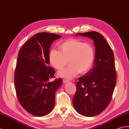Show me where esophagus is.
Segmentation results:
<instances>
[{
	"label": "esophagus",
	"mask_w": 129,
	"mask_h": 129,
	"mask_svg": "<svg viewBox=\"0 0 129 129\" xmlns=\"http://www.w3.org/2000/svg\"><path fill=\"white\" fill-rule=\"evenodd\" d=\"M70 81H68V80H65V79H64V80H63V82L64 83H68V82H69Z\"/></svg>",
	"instance_id": "esophagus-1"
}]
</instances>
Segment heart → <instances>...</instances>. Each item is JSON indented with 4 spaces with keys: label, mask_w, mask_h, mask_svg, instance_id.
<instances>
[{
    "label": "heart",
    "mask_w": 129,
    "mask_h": 129,
    "mask_svg": "<svg viewBox=\"0 0 129 129\" xmlns=\"http://www.w3.org/2000/svg\"><path fill=\"white\" fill-rule=\"evenodd\" d=\"M59 48L60 51L54 48L51 49L48 55L50 63L58 71L65 67L68 61L70 66L59 72V77L71 79L79 72L87 73L92 66L95 51L91 44L71 39L61 43Z\"/></svg>",
    "instance_id": "heart-1"
}]
</instances>
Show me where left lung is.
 <instances>
[{
  "mask_svg": "<svg viewBox=\"0 0 129 129\" xmlns=\"http://www.w3.org/2000/svg\"><path fill=\"white\" fill-rule=\"evenodd\" d=\"M92 39L95 47L94 66L76 83L72 102L78 113L92 117L106 109L111 100L116 82L114 56L112 50L100 33L97 31L79 33Z\"/></svg>",
  "mask_w": 129,
  "mask_h": 129,
  "instance_id": "1",
  "label": "left lung"
}]
</instances>
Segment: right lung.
I'll return each instance as SVG.
<instances>
[{
	"label": "right lung",
	"instance_id": "obj_1",
	"mask_svg": "<svg viewBox=\"0 0 129 129\" xmlns=\"http://www.w3.org/2000/svg\"><path fill=\"white\" fill-rule=\"evenodd\" d=\"M61 37L54 33H37L18 53L14 74L17 96L23 108L34 116H46L54 106L56 91L62 80L48 81L55 73L53 68L48 66V55L52 43Z\"/></svg>",
	"mask_w": 129,
	"mask_h": 129
}]
</instances>
